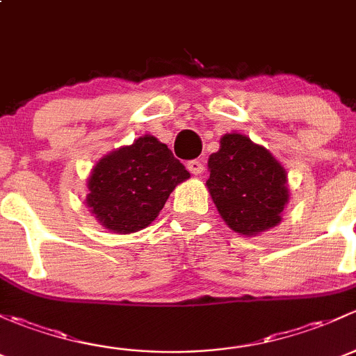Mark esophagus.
<instances>
[{"label": "esophagus", "instance_id": "obj_1", "mask_svg": "<svg viewBox=\"0 0 356 356\" xmlns=\"http://www.w3.org/2000/svg\"><path fill=\"white\" fill-rule=\"evenodd\" d=\"M186 168H188V171L192 175H195V177H199V175L204 173V163L200 159H193L190 161L188 164H186Z\"/></svg>", "mask_w": 356, "mask_h": 356}]
</instances>
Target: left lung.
Returning <instances> with one entry per match:
<instances>
[{"mask_svg":"<svg viewBox=\"0 0 356 356\" xmlns=\"http://www.w3.org/2000/svg\"><path fill=\"white\" fill-rule=\"evenodd\" d=\"M207 190L234 233L257 236L283 221L289 202L288 173L264 145L233 131L207 161Z\"/></svg>","mask_w":356,"mask_h":356,"instance_id":"1","label":"left lung"}]
</instances>
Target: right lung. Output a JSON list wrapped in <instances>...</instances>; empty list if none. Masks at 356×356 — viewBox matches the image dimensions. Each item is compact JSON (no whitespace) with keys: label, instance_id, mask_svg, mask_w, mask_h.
I'll list each match as a JSON object with an SVG mask.
<instances>
[{"label":"right lung","instance_id":"1","mask_svg":"<svg viewBox=\"0 0 356 356\" xmlns=\"http://www.w3.org/2000/svg\"><path fill=\"white\" fill-rule=\"evenodd\" d=\"M190 173L166 144L142 135L97 161L87 179V207L108 232L137 233L159 216Z\"/></svg>","mask_w":356,"mask_h":356}]
</instances>
